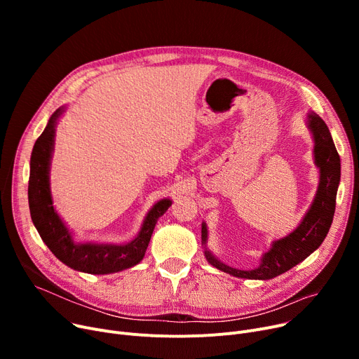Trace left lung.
Wrapping results in <instances>:
<instances>
[{
  "instance_id": "1",
  "label": "left lung",
  "mask_w": 359,
  "mask_h": 359,
  "mask_svg": "<svg viewBox=\"0 0 359 359\" xmlns=\"http://www.w3.org/2000/svg\"><path fill=\"white\" fill-rule=\"evenodd\" d=\"M307 126L314 140V163L320 172L317 194L310 210L292 233L272 243V248L262 256L257 268L249 271L231 268L205 249V257L214 268L237 278L272 279L309 257L326 238L333 221L337 186L341 182V158L327 125L317 113H307ZM206 240L208 230L206 224L202 222V244H206Z\"/></svg>"
}]
</instances>
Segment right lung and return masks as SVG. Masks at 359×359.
Masks as SVG:
<instances>
[{"label": "right lung", "instance_id": "obj_1", "mask_svg": "<svg viewBox=\"0 0 359 359\" xmlns=\"http://www.w3.org/2000/svg\"><path fill=\"white\" fill-rule=\"evenodd\" d=\"M64 110L65 107L62 106L52 113L45 130L36 140L32 151L27 192L32 221L49 250L74 271L91 275H107L129 269L144 259L157 219L168 210L172 201L161 199L153 205L142 222L138 236L129 243L109 244L75 241L65 222L55 211L49 183L55 128Z\"/></svg>", "mask_w": 359, "mask_h": 359}]
</instances>
